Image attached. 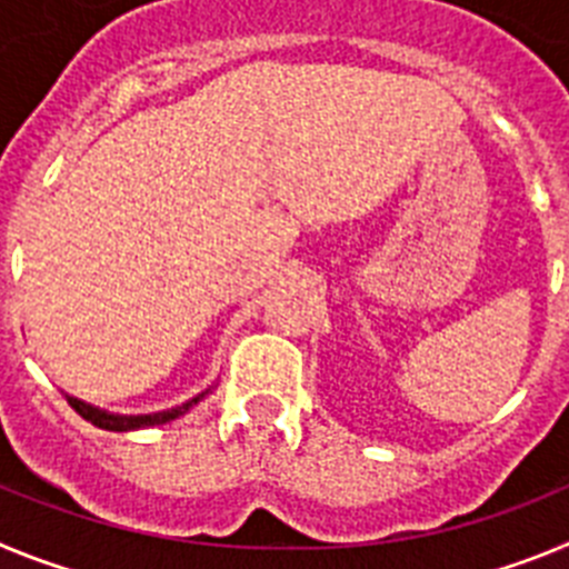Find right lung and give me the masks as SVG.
Returning a JSON list of instances; mask_svg holds the SVG:
<instances>
[{
  "label": "right lung",
  "mask_w": 569,
  "mask_h": 569,
  "mask_svg": "<svg viewBox=\"0 0 569 569\" xmlns=\"http://www.w3.org/2000/svg\"><path fill=\"white\" fill-rule=\"evenodd\" d=\"M199 399L188 401L182 407H173V410H164V413H153V416H113V413H104V410H97V407L84 405V401L73 399L68 396V405L82 416L84 421L90 425L102 427V430H116V433H124V430H139V427H153V425H164V421L176 419V416H182L190 405H196Z\"/></svg>",
  "instance_id": "add662e5"
}]
</instances>
